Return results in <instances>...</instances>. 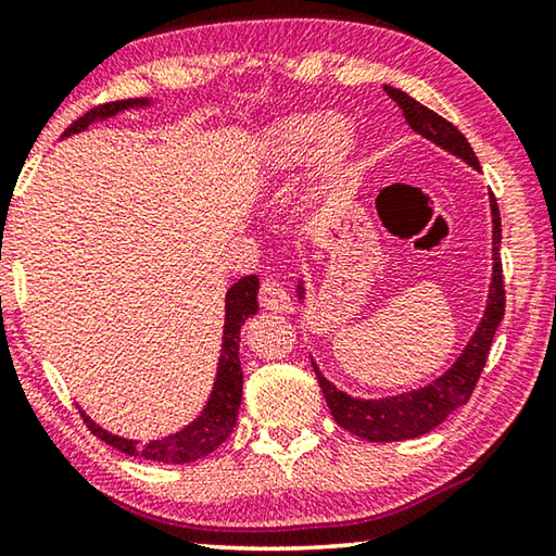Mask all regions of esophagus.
Returning a JSON list of instances; mask_svg holds the SVG:
<instances>
[{
    "label": "esophagus",
    "instance_id": "obj_1",
    "mask_svg": "<svg viewBox=\"0 0 556 556\" xmlns=\"http://www.w3.org/2000/svg\"><path fill=\"white\" fill-rule=\"evenodd\" d=\"M260 304L269 312H291V296L281 281L267 277L260 287Z\"/></svg>",
    "mask_w": 556,
    "mask_h": 556
}]
</instances>
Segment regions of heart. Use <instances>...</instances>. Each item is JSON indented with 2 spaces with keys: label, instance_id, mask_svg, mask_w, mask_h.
Returning a JSON list of instances; mask_svg holds the SVG:
<instances>
[{
  "label": "heart",
  "instance_id": "obj_1",
  "mask_svg": "<svg viewBox=\"0 0 556 556\" xmlns=\"http://www.w3.org/2000/svg\"><path fill=\"white\" fill-rule=\"evenodd\" d=\"M353 147V125L345 115L324 110L291 112L271 122L257 139L255 164L262 176H281L314 156L316 176L333 181Z\"/></svg>",
  "mask_w": 556,
  "mask_h": 556
}]
</instances>
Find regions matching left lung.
Wrapping results in <instances>:
<instances>
[{"label": "left lung", "instance_id": "obj_1", "mask_svg": "<svg viewBox=\"0 0 556 556\" xmlns=\"http://www.w3.org/2000/svg\"><path fill=\"white\" fill-rule=\"evenodd\" d=\"M384 92L397 102L407 125L421 135L429 142L444 149V152L458 156L460 162L468 166L481 168L478 159L470 149L468 139L460 135V131L451 125L448 119L439 117L434 110H429L409 98L407 92L400 88L384 86ZM491 215H493V281L491 289H488V301L481 324H478L476 333L470 336L468 345L464 353L456 357V363L451 368L439 375L434 382L425 384V388L394 394V397H382V400H357L351 397L336 388V384L328 382L318 365L314 363V372L321 384L324 397L328 402V409H331L333 419L343 429L351 431V434L361 437L365 441H404L421 437L439 427L451 412L464 407L468 402L470 392L476 390V382L481 378L483 365L488 361V351H491L493 336L497 326L503 321L505 314V287H503V262H501V211H497V203L491 193ZM299 299H304V281L296 285Z\"/></svg>", "mask_w": 556, "mask_h": 556}]
</instances>
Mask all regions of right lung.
<instances>
[{"label": "right lung", "instance_id": "1", "mask_svg": "<svg viewBox=\"0 0 556 556\" xmlns=\"http://www.w3.org/2000/svg\"><path fill=\"white\" fill-rule=\"evenodd\" d=\"M149 105H152V100L147 98L105 102V105L92 108L90 112H86V115L75 119L73 125L65 129L63 137L86 131L92 122L110 119L119 115V112L149 108ZM257 291H260V279L255 275H250L235 281V285L228 289V294H225V324H223L218 372H215V382H213L208 402H205V407L201 409L199 417L191 421V425H186L181 431H176V434L139 444L135 439L110 434L108 429L96 425V421L80 409L83 419H86V425L92 434L105 441V444L115 446L117 451H122V454L156 460V464H191V460H199L203 456H208L211 451L218 448L223 441L230 437L235 421H238V409L242 402V368H240V355H238L240 328L250 316L257 314L260 308Z\"/></svg>", "mask_w": 556, "mask_h": 556}]
</instances>
